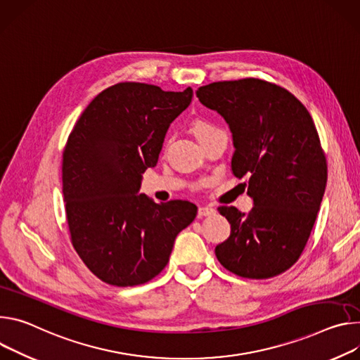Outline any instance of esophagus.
I'll return each mask as SVG.
<instances>
[{
  "label": "esophagus",
  "mask_w": 360,
  "mask_h": 360,
  "mask_svg": "<svg viewBox=\"0 0 360 360\" xmlns=\"http://www.w3.org/2000/svg\"><path fill=\"white\" fill-rule=\"evenodd\" d=\"M197 213H198V217H206V216L214 214L216 210L213 207H210V206H200V207H198Z\"/></svg>",
  "instance_id": "esophagus-1"
}]
</instances>
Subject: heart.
<instances>
[{
	"mask_svg": "<svg viewBox=\"0 0 360 360\" xmlns=\"http://www.w3.org/2000/svg\"><path fill=\"white\" fill-rule=\"evenodd\" d=\"M213 130H216V129H214L212 124L205 123V122H195V123L193 124V131H194V134H195L197 139H200V137H203V136L212 133Z\"/></svg>",
	"mask_w": 360,
	"mask_h": 360,
	"instance_id": "heart-1",
	"label": "heart"
}]
</instances>
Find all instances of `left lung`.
I'll use <instances>...</instances> for the list:
<instances>
[{
    "mask_svg": "<svg viewBox=\"0 0 360 360\" xmlns=\"http://www.w3.org/2000/svg\"><path fill=\"white\" fill-rule=\"evenodd\" d=\"M203 105L229 124L231 173L249 177V213L219 209L230 223L219 262L248 278H269L302 255L326 188L328 167L306 107L288 90L259 78L219 82L197 90Z\"/></svg>",
    "mask_w": 360,
    "mask_h": 360,
    "instance_id": "left-lung-1",
    "label": "left lung"
}]
</instances>
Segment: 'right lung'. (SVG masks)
I'll return each mask as SVG.
<instances>
[{
    "mask_svg": "<svg viewBox=\"0 0 360 360\" xmlns=\"http://www.w3.org/2000/svg\"><path fill=\"white\" fill-rule=\"evenodd\" d=\"M193 90L118 83L83 111L63 153V194L71 243L100 281L143 285L162 271L177 234L197 214L186 200L154 203L140 193L166 133Z\"/></svg>",
    "mask_w": 360,
    "mask_h": 360,
    "instance_id": "right-lung-1",
    "label": "right lung"
}]
</instances>
